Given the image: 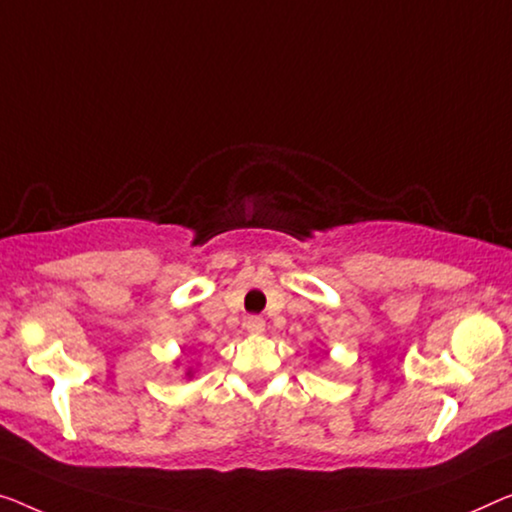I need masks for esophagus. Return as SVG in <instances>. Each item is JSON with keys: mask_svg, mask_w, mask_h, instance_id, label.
I'll use <instances>...</instances> for the list:
<instances>
[{"mask_svg": "<svg viewBox=\"0 0 512 512\" xmlns=\"http://www.w3.org/2000/svg\"><path fill=\"white\" fill-rule=\"evenodd\" d=\"M264 326H266V322H264L262 317H257V315H253V317H248V319H246V329H248L250 333H255V335L264 333Z\"/></svg>", "mask_w": 512, "mask_h": 512, "instance_id": "esophagus-1", "label": "esophagus"}]
</instances>
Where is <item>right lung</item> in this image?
Returning <instances> with one entry per match:
<instances>
[{"mask_svg":"<svg viewBox=\"0 0 512 512\" xmlns=\"http://www.w3.org/2000/svg\"><path fill=\"white\" fill-rule=\"evenodd\" d=\"M188 375H190V372H188Z\"/></svg>","mask_w":512,"mask_h":512,"instance_id":"add662e5","label":"right lung"}]
</instances>
